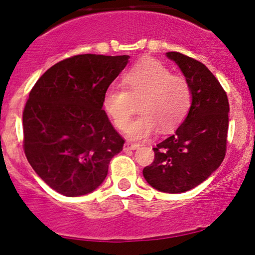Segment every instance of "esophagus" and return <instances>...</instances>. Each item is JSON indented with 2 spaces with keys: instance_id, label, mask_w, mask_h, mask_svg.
<instances>
[{
  "instance_id": "obj_1",
  "label": "esophagus",
  "mask_w": 255,
  "mask_h": 255,
  "mask_svg": "<svg viewBox=\"0 0 255 255\" xmlns=\"http://www.w3.org/2000/svg\"><path fill=\"white\" fill-rule=\"evenodd\" d=\"M139 147L138 144H133V142L127 141L125 144V150H136Z\"/></svg>"
}]
</instances>
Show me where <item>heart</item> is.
Segmentation results:
<instances>
[{"label":"heart","mask_w":255,"mask_h":255,"mask_svg":"<svg viewBox=\"0 0 255 255\" xmlns=\"http://www.w3.org/2000/svg\"><path fill=\"white\" fill-rule=\"evenodd\" d=\"M125 89L110 87L103 97V108L115 127L126 129L131 116V100L141 99L142 115L127 128L130 140H144L159 128L169 133L184 121L192 100L189 82L174 76L157 60H144L122 76Z\"/></svg>","instance_id":"obj_1"}]
</instances>
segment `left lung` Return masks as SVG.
<instances>
[{
  "label": "left lung",
  "instance_id": "8db88e82",
  "mask_svg": "<svg viewBox=\"0 0 255 255\" xmlns=\"http://www.w3.org/2000/svg\"><path fill=\"white\" fill-rule=\"evenodd\" d=\"M166 55L189 82L191 106L175 133L153 147L155 159L142 175L158 191L180 194L202 184L222 164L230 108L225 91L206 65L178 52Z\"/></svg>",
  "mask_w": 255,
  "mask_h": 255
}]
</instances>
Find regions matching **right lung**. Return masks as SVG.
Wrapping results in <instances>:
<instances>
[{"mask_svg": "<svg viewBox=\"0 0 255 255\" xmlns=\"http://www.w3.org/2000/svg\"><path fill=\"white\" fill-rule=\"evenodd\" d=\"M129 55L81 54L38 78L23 113L24 151L36 174L68 197L91 194L125 140L103 110V97Z\"/></svg>", "mask_w": 255, "mask_h": 255, "instance_id": "right-lung-1", "label": "right lung"}]
</instances>
